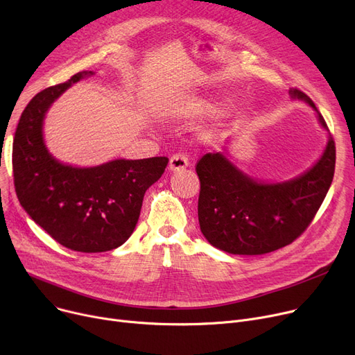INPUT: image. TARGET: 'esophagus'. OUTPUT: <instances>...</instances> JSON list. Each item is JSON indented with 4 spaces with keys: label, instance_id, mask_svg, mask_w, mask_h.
Instances as JSON below:
<instances>
[{
    "label": "esophagus",
    "instance_id": "esophagus-1",
    "mask_svg": "<svg viewBox=\"0 0 355 355\" xmlns=\"http://www.w3.org/2000/svg\"><path fill=\"white\" fill-rule=\"evenodd\" d=\"M187 166H189V158L182 154L173 155L170 159V164H168V168H170V170L174 173L184 170V168H187Z\"/></svg>",
    "mask_w": 355,
    "mask_h": 355
}]
</instances>
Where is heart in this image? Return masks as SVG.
<instances>
[{
	"mask_svg": "<svg viewBox=\"0 0 355 355\" xmlns=\"http://www.w3.org/2000/svg\"><path fill=\"white\" fill-rule=\"evenodd\" d=\"M210 107V103L202 102V101H197V102H191L187 105V110L193 112V114H197V112H202Z\"/></svg>",
	"mask_w": 355,
	"mask_h": 355,
	"instance_id": "heart-1",
	"label": "heart"
}]
</instances>
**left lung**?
<instances>
[{
    "label": "left lung",
    "instance_id": "8db88e82",
    "mask_svg": "<svg viewBox=\"0 0 355 355\" xmlns=\"http://www.w3.org/2000/svg\"><path fill=\"white\" fill-rule=\"evenodd\" d=\"M292 99L311 106L328 130L315 103L297 89ZM335 144L329 134L321 158L304 174L281 182H265L243 173L223 153H209L197 162L200 178L198 221L214 248L232 254H265L300 237L331 187Z\"/></svg>",
    "mask_w": 355,
    "mask_h": 355
}]
</instances>
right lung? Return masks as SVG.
Instances as JSON below:
<instances>
[{
  "label": "right lung",
  "instance_id": "add662e5",
  "mask_svg": "<svg viewBox=\"0 0 355 355\" xmlns=\"http://www.w3.org/2000/svg\"><path fill=\"white\" fill-rule=\"evenodd\" d=\"M42 90L18 122L12 144L15 193L27 214L67 249L99 253L116 249L134 233L145 191L165 171L166 157L112 159L95 166H74L54 158L44 142L50 106L79 80Z\"/></svg>",
  "mask_w": 355,
  "mask_h": 355
}]
</instances>
